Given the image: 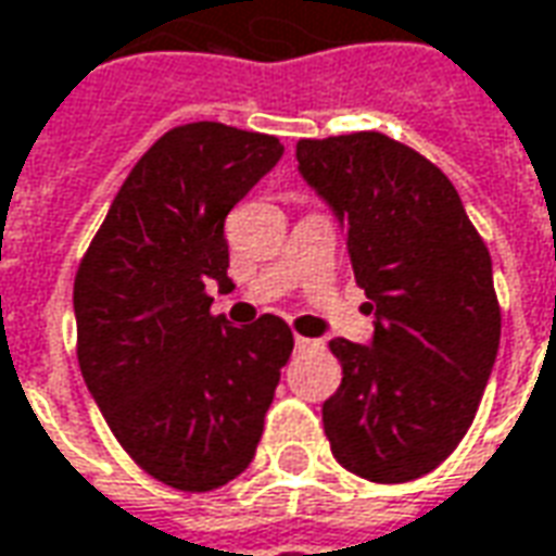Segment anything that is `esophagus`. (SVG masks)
I'll return each instance as SVG.
<instances>
[{
  "label": "esophagus",
  "instance_id": "obj_1",
  "mask_svg": "<svg viewBox=\"0 0 556 556\" xmlns=\"http://www.w3.org/2000/svg\"><path fill=\"white\" fill-rule=\"evenodd\" d=\"M293 342H296V348H308V344H315L312 339H305V336H296Z\"/></svg>",
  "mask_w": 556,
  "mask_h": 556
}]
</instances>
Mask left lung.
<instances>
[{
  "label": "left lung",
  "mask_w": 556,
  "mask_h": 556,
  "mask_svg": "<svg viewBox=\"0 0 556 556\" xmlns=\"http://www.w3.org/2000/svg\"><path fill=\"white\" fill-rule=\"evenodd\" d=\"M296 160L375 312L369 344L329 342L342 359L324 402L332 457L378 484L427 476L460 445L500 351L488 248L454 184L381 132L302 139Z\"/></svg>",
  "instance_id": "8db88e82"
}]
</instances>
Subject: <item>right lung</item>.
<instances>
[{
    "label": "right lung",
    "instance_id": "1",
    "mask_svg": "<svg viewBox=\"0 0 556 556\" xmlns=\"http://www.w3.org/2000/svg\"><path fill=\"white\" fill-rule=\"evenodd\" d=\"M285 154L236 126L168 129L129 172L75 275L78 363L111 432L148 476L202 493L256 454L293 332L263 315L232 327L224 220Z\"/></svg>",
    "mask_w": 556,
    "mask_h": 556
}]
</instances>
